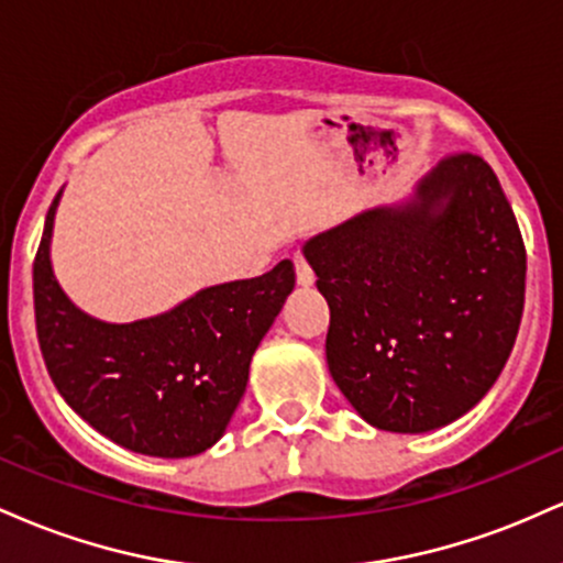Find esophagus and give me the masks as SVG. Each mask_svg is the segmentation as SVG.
Here are the masks:
<instances>
[{
    "label": "esophagus",
    "instance_id": "34e87169",
    "mask_svg": "<svg viewBox=\"0 0 563 563\" xmlns=\"http://www.w3.org/2000/svg\"><path fill=\"white\" fill-rule=\"evenodd\" d=\"M294 267H296V283L303 288H309L314 283V273L312 267H309L307 260H303L301 254H294Z\"/></svg>",
    "mask_w": 563,
    "mask_h": 563
}]
</instances>
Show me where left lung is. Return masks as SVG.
Returning <instances> with one entry per match:
<instances>
[{"label":"left lung","instance_id":"1","mask_svg":"<svg viewBox=\"0 0 563 563\" xmlns=\"http://www.w3.org/2000/svg\"><path fill=\"white\" fill-rule=\"evenodd\" d=\"M331 307L328 371L367 423L421 434L493 389L525 312L527 251L493 166L452 153L405 206L303 245Z\"/></svg>","mask_w":563,"mask_h":563}]
</instances>
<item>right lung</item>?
<instances>
[{
	"mask_svg": "<svg viewBox=\"0 0 563 563\" xmlns=\"http://www.w3.org/2000/svg\"><path fill=\"white\" fill-rule=\"evenodd\" d=\"M34 260V312L44 365L60 397L121 448L190 457L228 429L249 384V365L294 290L283 260L251 280L222 283L156 314L102 322L74 307L49 264L55 209Z\"/></svg>",
	"mask_w": 563,
	"mask_h": 563,
	"instance_id": "add662e5",
	"label": "right lung"
}]
</instances>
